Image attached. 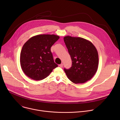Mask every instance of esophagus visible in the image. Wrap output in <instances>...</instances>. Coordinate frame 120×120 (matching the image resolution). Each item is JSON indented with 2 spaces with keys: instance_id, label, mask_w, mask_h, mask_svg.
<instances>
[{
  "instance_id": "esophagus-1",
  "label": "esophagus",
  "mask_w": 120,
  "mask_h": 120,
  "mask_svg": "<svg viewBox=\"0 0 120 120\" xmlns=\"http://www.w3.org/2000/svg\"><path fill=\"white\" fill-rule=\"evenodd\" d=\"M59 66L60 67H63V64H59Z\"/></svg>"
}]
</instances>
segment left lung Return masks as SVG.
Segmentation results:
<instances>
[{
	"mask_svg": "<svg viewBox=\"0 0 120 120\" xmlns=\"http://www.w3.org/2000/svg\"><path fill=\"white\" fill-rule=\"evenodd\" d=\"M64 39L72 62L70 69H64L68 78L75 83L86 82L98 69L99 58L96 48L92 42L82 38L67 36Z\"/></svg>",
	"mask_w": 120,
	"mask_h": 120,
	"instance_id": "8db88e82",
	"label": "left lung"
}]
</instances>
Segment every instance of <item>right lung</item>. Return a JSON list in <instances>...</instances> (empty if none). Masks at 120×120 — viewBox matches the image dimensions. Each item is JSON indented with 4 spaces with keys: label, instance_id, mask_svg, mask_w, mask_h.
<instances>
[{
    "label": "right lung",
    "instance_id": "add662e5",
    "mask_svg": "<svg viewBox=\"0 0 120 120\" xmlns=\"http://www.w3.org/2000/svg\"><path fill=\"white\" fill-rule=\"evenodd\" d=\"M59 38L55 35H38L28 39L22 48L20 62L25 74L34 80L47 77L58 66L51 47Z\"/></svg>",
    "mask_w": 120,
    "mask_h": 120
}]
</instances>
